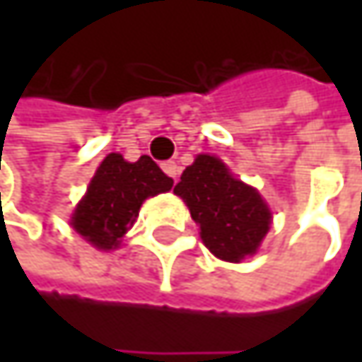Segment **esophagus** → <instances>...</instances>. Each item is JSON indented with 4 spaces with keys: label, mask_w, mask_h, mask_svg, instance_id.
Masks as SVG:
<instances>
[{
    "label": "esophagus",
    "mask_w": 362,
    "mask_h": 362,
    "mask_svg": "<svg viewBox=\"0 0 362 362\" xmlns=\"http://www.w3.org/2000/svg\"><path fill=\"white\" fill-rule=\"evenodd\" d=\"M161 168H163V172H165L170 178H174V182L178 180L180 168H178V163H176V161H165V163H161Z\"/></svg>",
    "instance_id": "1"
}]
</instances>
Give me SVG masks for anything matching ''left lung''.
<instances>
[{
	"label": "left lung",
	"mask_w": 362,
	"mask_h": 362,
	"mask_svg": "<svg viewBox=\"0 0 362 362\" xmlns=\"http://www.w3.org/2000/svg\"><path fill=\"white\" fill-rule=\"evenodd\" d=\"M174 192L188 205L205 247L220 259L253 255L270 228V209L259 192L233 178L218 157L199 155Z\"/></svg>",
	"instance_id": "1"
}]
</instances>
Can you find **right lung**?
<instances>
[{"mask_svg": "<svg viewBox=\"0 0 362 362\" xmlns=\"http://www.w3.org/2000/svg\"><path fill=\"white\" fill-rule=\"evenodd\" d=\"M174 180L142 155L136 163L110 153L96 170L83 201L73 214V228L98 250H112L132 228L144 199L168 192Z\"/></svg>", "mask_w": 362, "mask_h": 362, "instance_id": "1", "label": "right lung"}]
</instances>
